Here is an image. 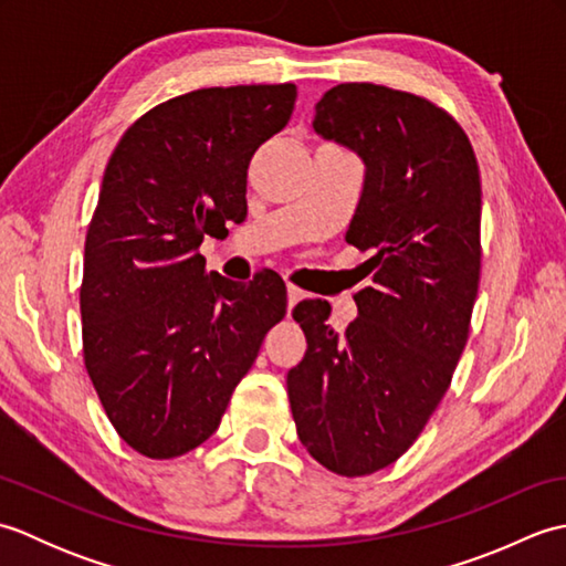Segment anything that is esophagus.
<instances>
[{
	"instance_id": "obj_1",
	"label": "esophagus",
	"mask_w": 566,
	"mask_h": 566,
	"mask_svg": "<svg viewBox=\"0 0 566 566\" xmlns=\"http://www.w3.org/2000/svg\"><path fill=\"white\" fill-rule=\"evenodd\" d=\"M304 294H302V290H296V286H286V308H294L296 306V302H298V298H302Z\"/></svg>"
}]
</instances>
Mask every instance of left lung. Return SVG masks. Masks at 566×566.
Here are the masks:
<instances>
[{
    "instance_id": "1",
    "label": "left lung",
    "mask_w": 566,
    "mask_h": 566,
    "mask_svg": "<svg viewBox=\"0 0 566 566\" xmlns=\"http://www.w3.org/2000/svg\"><path fill=\"white\" fill-rule=\"evenodd\" d=\"M314 130L365 163L345 240L371 258L357 318L335 333L328 302H302L306 355L286 375L296 436L343 476L411 448L450 387L476 302L482 182L454 118L416 94L345 82L316 104Z\"/></svg>"
}]
</instances>
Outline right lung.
<instances>
[{
	"instance_id": "right-lung-1",
	"label": "right lung",
	"mask_w": 566,
	"mask_h": 566,
	"mask_svg": "<svg viewBox=\"0 0 566 566\" xmlns=\"http://www.w3.org/2000/svg\"><path fill=\"white\" fill-rule=\"evenodd\" d=\"M294 84L209 87L155 106L104 170L84 243V367L130 448L170 460L209 440L264 333L286 314L274 272L207 274L203 235L248 216V165L290 122Z\"/></svg>"
}]
</instances>
